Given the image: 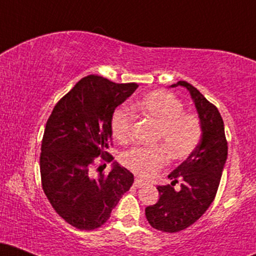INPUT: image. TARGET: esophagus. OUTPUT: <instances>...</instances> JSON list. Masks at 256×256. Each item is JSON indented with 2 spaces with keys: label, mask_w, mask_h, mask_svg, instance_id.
I'll list each match as a JSON object with an SVG mask.
<instances>
[{
  "label": "esophagus",
  "mask_w": 256,
  "mask_h": 256,
  "mask_svg": "<svg viewBox=\"0 0 256 256\" xmlns=\"http://www.w3.org/2000/svg\"><path fill=\"white\" fill-rule=\"evenodd\" d=\"M144 184H146L144 180H142V179H140V178H136L134 182V185L136 188H142Z\"/></svg>",
  "instance_id": "obj_1"
}]
</instances>
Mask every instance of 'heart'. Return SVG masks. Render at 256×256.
Segmentation results:
<instances>
[{"label":"heart","mask_w":256,"mask_h":256,"mask_svg":"<svg viewBox=\"0 0 256 256\" xmlns=\"http://www.w3.org/2000/svg\"><path fill=\"white\" fill-rule=\"evenodd\" d=\"M134 108L156 125V146H134L122 155V165L137 174L148 177L167 162V154L173 160L189 156L202 138V125L198 116L183 112V104L177 96L165 90H156L136 102ZM134 114L128 108L119 107L110 120L112 134L119 142L130 137Z\"/></svg>","instance_id":"1"}]
</instances>
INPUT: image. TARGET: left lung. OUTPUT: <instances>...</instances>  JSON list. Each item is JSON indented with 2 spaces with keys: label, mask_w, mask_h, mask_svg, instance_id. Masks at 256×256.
<instances>
[{
  "label": "left lung",
  "mask_w": 256,
  "mask_h": 256,
  "mask_svg": "<svg viewBox=\"0 0 256 256\" xmlns=\"http://www.w3.org/2000/svg\"><path fill=\"white\" fill-rule=\"evenodd\" d=\"M184 86L192 95L202 125L198 146L185 161L168 174L171 184L158 185L160 198L146 208L152 228L162 232H178L204 216L218 192L220 178L228 158V140L224 122L218 108L188 82L179 80L172 88ZM181 182V189L174 185Z\"/></svg>",
  "instance_id": "1"
}]
</instances>
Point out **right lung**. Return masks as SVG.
<instances>
[{
    "label": "right lung",
    "mask_w": 256,
    "mask_h": 256,
    "mask_svg": "<svg viewBox=\"0 0 256 256\" xmlns=\"http://www.w3.org/2000/svg\"><path fill=\"white\" fill-rule=\"evenodd\" d=\"M137 88L90 74L55 104L46 122L40 158L43 192L55 212L79 230L104 225L134 183V174L119 164L113 162L108 176H94L91 166L98 156L113 160L107 152L112 116Z\"/></svg>",
    "instance_id": "obj_1"
}]
</instances>
